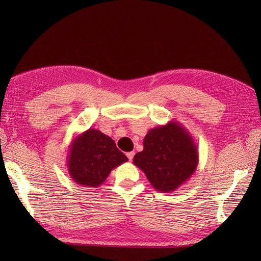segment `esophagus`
Listing matches in <instances>:
<instances>
[{
	"label": "esophagus",
	"mask_w": 261,
	"mask_h": 261,
	"mask_svg": "<svg viewBox=\"0 0 261 261\" xmlns=\"http://www.w3.org/2000/svg\"><path fill=\"white\" fill-rule=\"evenodd\" d=\"M127 156H128L129 161H132V159H133V156H134V152H133V151L128 152V153H127Z\"/></svg>",
	"instance_id": "34e87169"
}]
</instances>
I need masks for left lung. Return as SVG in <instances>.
<instances>
[{
    "label": "left lung",
    "mask_w": 261,
    "mask_h": 261,
    "mask_svg": "<svg viewBox=\"0 0 261 261\" xmlns=\"http://www.w3.org/2000/svg\"><path fill=\"white\" fill-rule=\"evenodd\" d=\"M143 144V151L134 155L133 164L158 191H174L195 173L198 147L180 122L171 120L149 130Z\"/></svg>",
    "instance_id": "left-lung-1"
}]
</instances>
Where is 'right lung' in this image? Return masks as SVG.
<instances>
[{
  "mask_svg": "<svg viewBox=\"0 0 261 261\" xmlns=\"http://www.w3.org/2000/svg\"><path fill=\"white\" fill-rule=\"evenodd\" d=\"M67 170L77 184L96 188L115 167L128 161L110 136L89 129L73 140L67 154Z\"/></svg>",
  "mask_w": 261,
  "mask_h": 261,
  "instance_id": "add662e5",
  "label": "right lung"
}]
</instances>
